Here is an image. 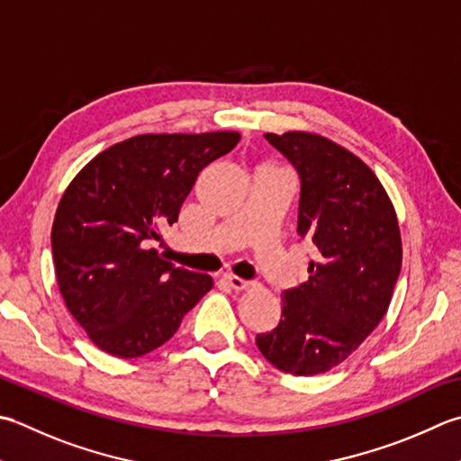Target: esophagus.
<instances>
[{"mask_svg": "<svg viewBox=\"0 0 461 461\" xmlns=\"http://www.w3.org/2000/svg\"><path fill=\"white\" fill-rule=\"evenodd\" d=\"M223 279H225V284L231 287V290H246V287L251 285V282H248V279H241L233 274H225Z\"/></svg>", "mask_w": 461, "mask_h": 461, "instance_id": "esophagus-1", "label": "esophagus"}]
</instances>
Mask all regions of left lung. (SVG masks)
<instances>
[{
    "label": "left lung",
    "instance_id": "8db88e82",
    "mask_svg": "<svg viewBox=\"0 0 461 461\" xmlns=\"http://www.w3.org/2000/svg\"><path fill=\"white\" fill-rule=\"evenodd\" d=\"M264 138L300 177L297 236L315 259L308 282L282 294L277 328L256 344L282 372L318 375L354 354L385 315L402 269L398 218L374 171L338 143L305 131Z\"/></svg>",
    "mask_w": 461,
    "mask_h": 461
}]
</instances>
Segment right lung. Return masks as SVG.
I'll use <instances>...</instances> for the list:
<instances>
[{"label": "right lung", "instance_id": "obj_1", "mask_svg": "<svg viewBox=\"0 0 461 461\" xmlns=\"http://www.w3.org/2000/svg\"><path fill=\"white\" fill-rule=\"evenodd\" d=\"M240 133H146L99 153L58 205L51 254L69 313L115 357L146 356L177 331L212 290L148 248L177 221L200 171L238 146Z\"/></svg>", "mask_w": 461, "mask_h": 461}]
</instances>
